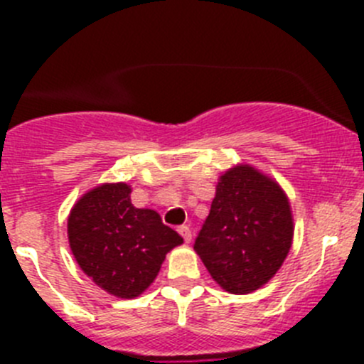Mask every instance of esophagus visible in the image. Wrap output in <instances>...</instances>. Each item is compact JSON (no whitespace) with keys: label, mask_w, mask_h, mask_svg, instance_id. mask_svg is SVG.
<instances>
[{"label":"esophagus","mask_w":364,"mask_h":364,"mask_svg":"<svg viewBox=\"0 0 364 364\" xmlns=\"http://www.w3.org/2000/svg\"><path fill=\"white\" fill-rule=\"evenodd\" d=\"M178 232L181 234V236H183V240H185V243H190V241H192V230H190L188 227H186V225L179 227V229H178Z\"/></svg>","instance_id":"1"}]
</instances>
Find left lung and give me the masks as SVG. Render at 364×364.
I'll list each match as a JSON object with an SVG mask.
<instances>
[{
  "mask_svg": "<svg viewBox=\"0 0 364 364\" xmlns=\"http://www.w3.org/2000/svg\"><path fill=\"white\" fill-rule=\"evenodd\" d=\"M292 237L294 220L284 188L259 168L237 164L218 178L193 250L223 291L250 294L277 274Z\"/></svg>",
  "mask_w": 364,
  "mask_h": 364,
  "instance_id": "8db88e82",
  "label": "left lung"
}]
</instances>
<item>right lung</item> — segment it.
Instances as JSON below:
<instances>
[{
	"label": "right lung",
	"instance_id": "obj_1",
	"mask_svg": "<svg viewBox=\"0 0 364 364\" xmlns=\"http://www.w3.org/2000/svg\"><path fill=\"white\" fill-rule=\"evenodd\" d=\"M127 183H102L68 215V243L80 269L121 299L141 296L155 282L165 255L183 237L155 209L135 208Z\"/></svg>",
	"mask_w": 364,
	"mask_h": 364
}]
</instances>
